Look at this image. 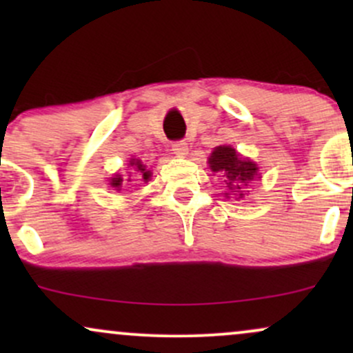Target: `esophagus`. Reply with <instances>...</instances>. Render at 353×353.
I'll return each instance as SVG.
<instances>
[{
    "mask_svg": "<svg viewBox=\"0 0 353 353\" xmlns=\"http://www.w3.org/2000/svg\"><path fill=\"white\" fill-rule=\"evenodd\" d=\"M172 151L174 154H177V156H185V154H188V143H184V141H176V143H172Z\"/></svg>",
    "mask_w": 353,
    "mask_h": 353,
    "instance_id": "1",
    "label": "esophagus"
}]
</instances>
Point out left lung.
<instances>
[{"label":"left lung","instance_id":"obj_1","mask_svg":"<svg viewBox=\"0 0 353 353\" xmlns=\"http://www.w3.org/2000/svg\"><path fill=\"white\" fill-rule=\"evenodd\" d=\"M209 165L214 172H221L222 177L228 179L225 182L230 192H237L239 197L244 196L241 189L257 177V165L252 161L239 157L236 149L230 145H219L214 149L209 157ZM225 196H229V192Z\"/></svg>","mask_w":353,"mask_h":353}]
</instances>
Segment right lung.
Wrapping results in <instances>:
<instances>
[{"label": "right lung", "instance_id": "right-lung-1", "mask_svg": "<svg viewBox=\"0 0 353 353\" xmlns=\"http://www.w3.org/2000/svg\"><path fill=\"white\" fill-rule=\"evenodd\" d=\"M129 165H132V168H134V171L141 172V176H143L144 181L149 179V171H145L144 164L141 163L139 159H131V161H129ZM129 177H131V176H129ZM128 181H131V179H128ZM111 185H112V188H116L117 190H119L121 185H123V177H121V176L112 177V179H111Z\"/></svg>", "mask_w": 353, "mask_h": 353}]
</instances>
